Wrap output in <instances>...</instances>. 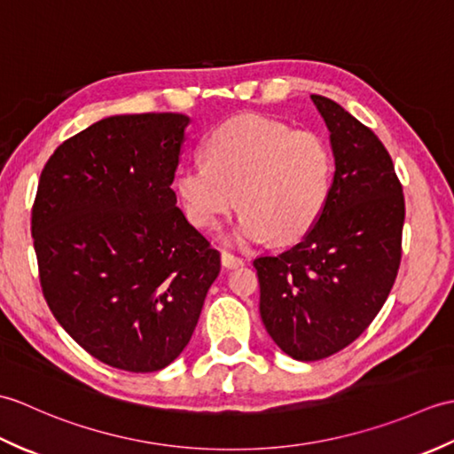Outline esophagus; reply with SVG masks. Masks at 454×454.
I'll list each match as a JSON object with an SVG mask.
<instances>
[{
  "mask_svg": "<svg viewBox=\"0 0 454 454\" xmlns=\"http://www.w3.org/2000/svg\"><path fill=\"white\" fill-rule=\"evenodd\" d=\"M220 259H222V265H224L226 269H236V267H242L244 265V259L242 257H236V255L228 254V252H222Z\"/></svg>",
  "mask_w": 454,
  "mask_h": 454,
  "instance_id": "1",
  "label": "esophagus"
}]
</instances>
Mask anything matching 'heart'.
I'll return each mask as SVG.
<instances>
[{
    "label": "heart",
    "mask_w": 454,
    "mask_h": 454,
    "mask_svg": "<svg viewBox=\"0 0 454 454\" xmlns=\"http://www.w3.org/2000/svg\"><path fill=\"white\" fill-rule=\"evenodd\" d=\"M205 160L183 166L177 195L187 218L215 228L239 207L244 244L296 242L320 220L333 187V152L314 130L259 114L230 119L205 142Z\"/></svg>",
    "instance_id": "b5f03b06"
}]
</instances>
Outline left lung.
<instances>
[{
	"label": "left lung",
	"mask_w": 454,
	"mask_h": 454,
	"mask_svg": "<svg viewBox=\"0 0 454 454\" xmlns=\"http://www.w3.org/2000/svg\"><path fill=\"white\" fill-rule=\"evenodd\" d=\"M332 132L330 202L302 242L257 257L267 333L296 361L345 349L387 302L402 262V183L379 137L341 105L312 95Z\"/></svg>",
	"instance_id": "1"
}]
</instances>
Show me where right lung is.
<instances>
[{
  "label": "right lung",
  "instance_id": "add662e5",
  "mask_svg": "<svg viewBox=\"0 0 454 454\" xmlns=\"http://www.w3.org/2000/svg\"><path fill=\"white\" fill-rule=\"evenodd\" d=\"M189 117L119 114L64 140L31 210L51 312L95 359L130 372L168 366L189 343L220 254L176 207L171 183Z\"/></svg>",
  "mask_w": 454,
  "mask_h": 454
}]
</instances>
